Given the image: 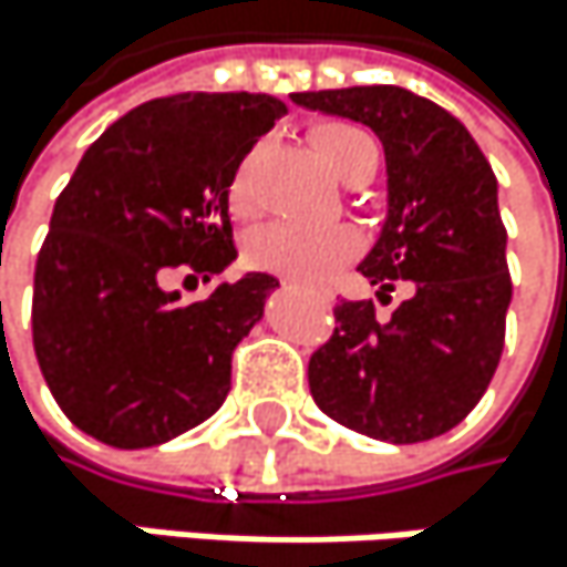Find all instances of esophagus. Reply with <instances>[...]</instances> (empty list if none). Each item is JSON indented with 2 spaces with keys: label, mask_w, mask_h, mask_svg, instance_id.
I'll return each mask as SVG.
<instances>
[{
  "label": "esophagus",
  "mask_w": 567,
  "mask_h": 567,
  "mask_svg": "<svg viewBox=\"0 0 567 567\" xmlns=\"http://www.w3.org/2000/svg\"><path fill=\"white\" fill-rule=\"evenodd\" d=\"M322 299H332V292H322Z\"/></svg>",
  "instance_id": "1"
}]
</instances>
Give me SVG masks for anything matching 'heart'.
<instances>
[{"label": "heart", "instance_id": "b5f03b06", "mask_svg": "<svg viewBox=\"0 0 567 567\" xmlns=\"http://www.w3.org/2000/svg\"><path fill=\"white\" fill-rule=\"evenodd\" d=\"M312 144L322 161L349 181L362 167H377V144L370 134H362L352 124H316ZM228 200L235 215H251L255 194H251V157H245L228 184ZM359 251V235L349 225H296V221H275L251 235L248 261L261 271L286 275L292 281H322L336 265L349 261Z\"/></svg>", "mask_w": 567, "mask_h": 567}]
</instances>
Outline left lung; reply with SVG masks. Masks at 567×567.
<instances>
[{"label": "left lung", "mask_w": 567, "mask_h": 567, "mask_svg": "<svg viewBox=\"0 0 567 567\" xmlns=\"http://www.w3.org/2000/svg\"><path fill=\"white\" fill-rule=\"evenodd\" d=\"M306 110L367 124L386 154V221L359 271L386 299L336 306V332L309 359L326 416L386 443L454 430L484 396L504 349L511 306L507 231L497 177L454 113L403 86L292 93Z\"/></svg>", "instance_id": "obj_1"}]
</instances>
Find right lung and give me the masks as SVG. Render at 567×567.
Returning <instances> with one entry per match:
<instances>
[{"mask_svg":"<svg viewBox=\"0 0 567 567\" xmlns=\"http://www.w3.org/2000/svg\"><path fill=\"white\" fill-rule=\"evenodd\" d=\"M286 110L268 93L141 103L56 197L32 278V346L60 410L106 447H157L225 403L231 352L278 278L248 271L200 302L167 281H208L238 258L228 184Z\"/></svg>","mask_w":567,"mask_h":567,"instance_id":"right-lung-1","label":"right lung"}]
</instances>
